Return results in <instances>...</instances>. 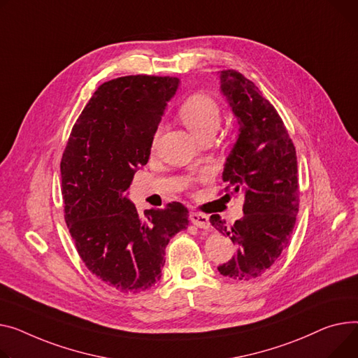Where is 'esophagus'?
Here are the masks:
<instances>
[{
  "label": "esophagus",
  "mask_w": 358,
  "mask_h": 358,
  "mask_svg": "<svg viewBox=\"0 0 358 358\" xmlns=\"http://www.w3.org/2000/svg\"><path fill=\"white\" fill-rule=\"evenodd\" d=\"M189 220H192V223L200 229H210V220H208V216H206V214L203 213H196L193 211L192 214H189Z\"/></svg>",
  "instance_id": "1"
}]
</instances>
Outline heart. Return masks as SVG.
I'll return each mask as SVG.
<instances>
[{
  "label": "heart",
  "mask_w": 358,
  "mask_h": 358,
  "mask_svg": "<svg viewBox=\"0 0 358 358\" xmlns=\"http://www.w3.org/2000/svg\"><path fill=\"white\" fill-rule=\"evenodd\" d=\"M178 115L182 124L199 139L206 135H214L222 122V110L219 103L208 94L197 93L189 96L180 106ZM159 128L154 135V144L159 136Z\"/></svg>",
  "instance_id": "heart-1"
}]
</instances>
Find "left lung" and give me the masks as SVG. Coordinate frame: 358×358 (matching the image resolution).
Listing matches in <instances>:
<instances>
[{
	"label": "left lung",
	"instance_id": "left-lung-1",
	"mask_svg": "<svg viewBox=\"0 0 358 358\" xmlns=\"http://www.w3.org/2000/svg\"><path fill=\"white\" fill-rule=\"evenodd\" d=\"M220 83L239 124L224 164V192L245 194V216L227 226L213 214L210 223L237 246L219 272L249 280L264 275L289 246L299 208L296 151L279 113L253 82L236 70H223Z\"/></svg>",
	"mask_w": 358,
	"mask_h": 358
}]
</instances>
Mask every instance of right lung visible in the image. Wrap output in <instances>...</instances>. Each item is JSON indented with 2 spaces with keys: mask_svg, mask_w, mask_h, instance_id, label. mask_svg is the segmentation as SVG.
<instances>
[{
  "mask_svg": "<svg viewBox=\"0 0 358 358\" xmlns=\"http://www.w3.org/2000/svg\"><path fill=\"white\" fill-rule=\"evenodd\" d=\"M178 83L147 75L105 82L78 117L62 157L64 220L76 250L94 276L121 292L155 285L165 246L188 226L181 203L141 217L127 197Z\"/></svg>",
  "mask_w": 358,
  "mask_h": 358,
  "instance_id": "add662e5",
  "label": "right lung"
}]
</instances>
